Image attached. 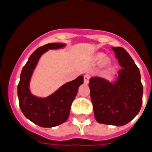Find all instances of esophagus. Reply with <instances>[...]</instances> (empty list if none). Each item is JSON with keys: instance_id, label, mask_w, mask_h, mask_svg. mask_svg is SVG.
Instances as JSON below:
<instances>
[{"instance_id": "obj_1", "label": "esophagus", "mask_w": 152, "mask_h": 152, "mask_svg": "<svg viewBox=\"0 0 152 152\" xmlns=\"http://www.w3.org/2000/svg\"><path fill=\"white\" fill-rule=\"evenodd\" d=\"M89 79H90V76L88 75H85L84 76V82L85 84H88L89 82Z\"/></svg>"}]
</instances>
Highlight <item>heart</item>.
Wrapping results in <instances>:
<instances>
[{
    "instance_id": "obj_1",
    "label": "heart",
    "mask_w": 152,
    "mask_h": 152,
    "mask_svg": "<svg viewBox=\"0 0 152 152\" xmlns=\"http://www.w3.org/2000/svg\"><path fill=\"white\" fill-rule=\"evenodd\" d=\"M102 57H103V54H102V53H100V54H98L97 56H96V58H97L98 60H101Z\"/></svg>"
}]
</instances>
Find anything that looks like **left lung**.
<instances>
[{"instance_id":"1","label":"left lung","mask_w":152,"mask_h":152,"mask_svg":"<svg viewBox=\"0 0 152 152\" xmlns=\"http://www.w3.org/2000/svg\"><path fill=\"white\" fill-rule=\"evenodd\" d=\"M122 69L114 84L102 77L89 81L91 100L100 124L123 126L134 118L142 105L143 85L139 68L122 47H112Z\"/></svg>"}]
</instances>
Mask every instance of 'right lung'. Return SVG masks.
Segmentation results:
<instances>
[{
  "label": "right lung",
  "instance_id": "add662e5",
  "mask_svg": "<svg viewBox=\"0 0 152 152\" xmlns=\"http://www.w3.org/2000/svg\"><path fill=\"white\" fill-rule=\"evenodd\" d=\"M61 43H48L36 49L22 68L18 85V96L22 113L32 123L42 127H53L67 121L72 102L78 88L83 84V76L61 86L51 96L38 98L30 92L28 86L33 70L41 55L50 49L64 46Z\"/></svg>",
  "mask_w": 152,
  "mask_h": 152
}]
</instances>
